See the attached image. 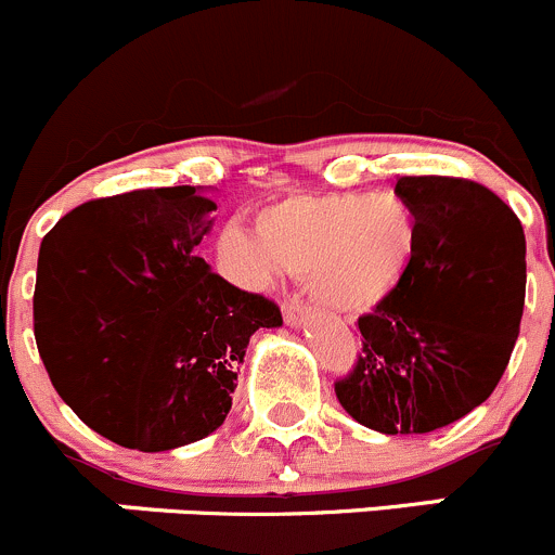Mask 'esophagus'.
I'll return each mask as SVG.
<instances>
[{
	"instance_id": "obj_1",
	"label": "esophagus",
	"mask_w": 555,
	"mask_h": 555,
	"mask_svg": "<svg viewBox=\"0 0 555 555\" xmlns=\"http://www.w3.org/2000/svg\"><path fill=\"white\" fill-rule=\"evenodd\" d=\"M309 320H311V311L304 309L298 300H289V304H284V322H287L289 327H304V325H309Z\"/></svg>"
}]
</instances>
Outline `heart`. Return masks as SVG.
I'll use <instances>...</instances> for the list:
<instances>
[{
	"label": "heart",
	"mask_w": 555,
	"mask_h": 555,
	"mask_svg": "<svg viewBox=\"0 0 555 555\" xmlns=\"http://www.w3.org/2000/svg\"><path fill=\"white\" fill-rule=\"evenodd\" d=\"M257 234L228 228L219 260L249 289H268L284 271L336 314H365L401 289L421 251V222L392 192L289 195L257 217Z\"/></svg>",
	"instance_id": "b5f03b06"
}]
</instances>
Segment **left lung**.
<instances>
[{"mask_svg": "<svg viewBox=\"0 0 555 555\" xmlns=\"http://www.w3.org/2000/svg\"><path fill=\"white\" fill-rule=\"evenodd\" d=\"M396 192L417 214L421 251L401 289L358 320L363 354L336 382L349 417L387 437L437 431L491 396L526 295L524 228L491 190L403 176Z\"/></svg>", "mask_w": 555, "mask_h": 555, "instance_id": "8db88e82", "label": "left lung"}]
</instances>
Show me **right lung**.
Segmentation results:
<instances>
[{
    "mask_svg": "<svg viewBox=\"0 0 555 555\" xmlns=\"http://www.w3.org/2000/svg\"><path fill=\"white\" fill-rule=\"evenodd\" d=\"M208 192L163 186L83 203L40 244V358L62 401L121 448L163 453L217 431L251 333L282 325L271 300L197 257L217 219Z\"/></svg>",
    "mask_w": 555,
    "mask_h": 555,
    "instance_id": "obj_1",
    "label": "right lung"
}]
</instances>
